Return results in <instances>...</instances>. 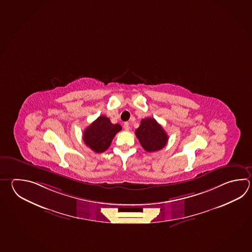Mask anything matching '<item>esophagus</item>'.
Listing matches in <instances>:
<instances>
[{"label": "esophagus", "mask_w": 252, "mask_h": 252, "mask_svg": "<svg viewBox=\"0 0 252 252\" xmlns=\"http://www.w3.org/2000/svg\"><path fill=\"white\" fill-rule=\"evenodd\" d=\"M124 128L126 131H128L129 129H130V126H129L128 122H126V123H124Z\"/></svg>", "instance_id": "obj_1"}]
</instances>
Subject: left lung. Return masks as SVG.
<instances>
[{
	"label": "left lung",
	"mask_w": 252,
	"mask_h": 252,
	"mask_svg": "<svg viewBox=\"0 0 252 252\" xmlns=\"http://www.w3.org/2000/svg\"><path fill=\"white\" fill-rule=\"evenodd\" d=\"M135 135L146 152L153 153L161 150L168 142V134L154 118L142 119Z\"/></svg>",
	"instance_id": "left-lung-1"
}]
</instances>
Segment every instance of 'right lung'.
<instances>
[{"mask_svg":"<svg viewBox=\"0 0 252 252\" xmlns=\"http://www.w3.org/2000/svg\"><path fill=\"white\" fill-rule=\"evenodd\" d=\"M122 129L119 124L110 122L105 116L98 117L83 132V141L93 152L100 154L110 146L115 135Z\"/></svg>","mask_w":252,"mask_h":252,"instance_id":"right-lung-1","label":"right lung"}]
</instances>
